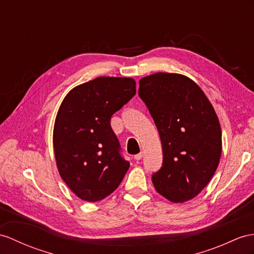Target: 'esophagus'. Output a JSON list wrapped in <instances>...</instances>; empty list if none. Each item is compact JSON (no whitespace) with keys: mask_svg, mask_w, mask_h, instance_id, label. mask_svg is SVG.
<instances>
[{"mask_svg":"<svg viewBox=\"0 0 254 254\" xmlns=\"http://www.w3.org/2000/svg\"><path fill=\"white\" fill-rule=\"evenodd\" d=\"M142 157H143V153H142V152H140L139 154H135V155H134L135 160H140Z\"/></svg>","mask_w":254,"mask_h":254,"instance_id":"34e87169","label":"esophagus"}]
</instances>
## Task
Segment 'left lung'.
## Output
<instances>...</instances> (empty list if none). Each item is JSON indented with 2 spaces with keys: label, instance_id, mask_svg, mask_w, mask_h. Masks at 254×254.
Wrapping results in <instances>:
<instances>
[{
  "label": "left lung",
  "instance_id": "1",
  "mask_svg": "<svg viewBox=\"0 0 254 254\" xmlns=\"http://www.w3.org/2000/svg\"><path fill=\"white\" fill-rule=\"evenodd\" d=\"M139 84V97L163 146V165L152 175L154 188L172 202L194 198L220 162L222 132L214 109L197 84L181 74H152Z\"/></svg>",
  "mask_w": 254,
  "mask_h": 254
}]
</instances>
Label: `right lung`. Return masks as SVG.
<instances>
[{
	"mask_svg": "<svg viewBox=\"0 0 254 254\" xmlns=\"http://www.w3.org/2000/svg\"><path fill=\"white\" fill-rule=\"evenodd\" d=\"M134 95V79L102 76L73 88L61 103L54 127L56 162L80 199L106 198L125 177L129 162L110 122Z\"/></svg>",
	"mask_w": 254,
	"mask_h": 254,
	"instance_id": "1",
	"label": "right lung"
}]
</instances>
